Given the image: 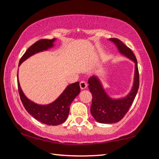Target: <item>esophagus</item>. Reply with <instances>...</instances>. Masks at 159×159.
Wrapping results in <instances>:
<instances>
[{
	"instance_id": "34e87169",
	"label": "esophagus",
	"mask_w": 159,
	"mask_h": 159,
	"mask_svg": "<svg viewBox=\"0 0 159 159\" xmlns=\"http://www.w3.org/2000/svg\"><path fill=\"white\" fill-rule=\"evenodd\" d=\"M87 83H86L85 81H84V80H81V81L80 82V88H81L82 90L85 89V88H86V87H87Z\"/></svg>"
}]
</instances>
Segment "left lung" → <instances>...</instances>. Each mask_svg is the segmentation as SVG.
I'll use <instances>...</instances> for the list:
<instances>
[{
	"label": "left lung",
	"instance_id": "left-lung-1",
	"mask_svg": "<svg viewBox=\"0 0 159 159\" xmlns=\"http://www.w3.org/2000/svg\"><path fill=\"white\" fill-rule=\"evenodd\" d=\"M110 41L117 45L120 53L134 61L135 73L133 87L130 93L123 99H112L109 98L96 76L90 77L88 80V88L93 96L90 107L91 114L97 121L101 123H114L121 120L133 104L139 85L138 61L133 51L119 39H110Z\"/></svg>",
	"mask_w": 159,
	"mask_h": 159
}]
</instances>
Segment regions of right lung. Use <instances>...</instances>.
Returning <instances> with one entry per match:
<instances>
[{
    "label": "right lung",
    "instance_id": "right-lung-1",
    "mask_svg": "<svg viewBox=\"0 0 159 159\" xmlns=\"http://www.w3.org/2000/svg\"><path fill=\"white\" fill-rule=\"evenodd\" d=\"M55 40V39L51 40L41 39L36 41L28 48L21 57L19 66L23 61L34 54L52 47ZM17 86L21 101L26 111L36 120L50 125H60L65 121L69 113V107L80 91L79 82L72 83L67 86L62 94L52 104L48 105H39L29 100L25 95L21 89L18 79Z\"/></svg>",
    "mask_w": 159,
    "mask_h": 159
}]
</instances>
